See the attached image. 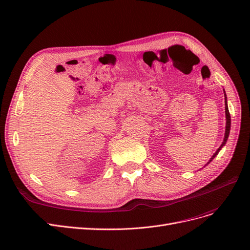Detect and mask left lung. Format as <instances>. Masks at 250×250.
<instances>
[{
    "label": "left lung",
    "mask_w": 250,
    "mask_h": 250,
    "mask_svg": "<svg viewBox=\"0 0 250 250\" xmlns=\"http://www.w3.org/2000/svg\"><path fill=\"white\" fill-rule=\"evenodd\" d=\"M224 96H225V117H226V126H225V134H224V140L223 143L221 144V146L218 148V150L214 153V155L211 156V158L209 160V162H211L214 160V157L219 153V151L221 150V148L225 145L226 142H228L229 139V131H230V115H229V107H228V100H226V95L224 92ZM209 162L208 164H209Z\"/></svg>",
    "instance_id": "8db88e82"
}]
</instances>
